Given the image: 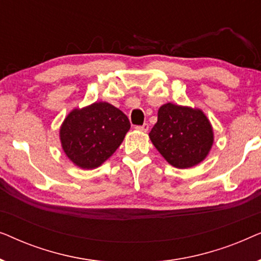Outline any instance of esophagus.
I'll return each instance as SVG.
<instances>
[{
	"label": "esophagus",
	"instance_id": "34e87169",
	"mask_svg": "<svg viewBox=\"0 0 261 261\" xmlns=\"http://www.w3.org/2000/svg\"><path fill=\"white\" fill-rule=\"evenodd\" d=\"M135 128H137L138 130H141V132H147V130H148V128H149V126H148V123H144V124H142V126H137Z\"/></svg>",
	"mask_w": 261,
	"mask_h": 261
}]
</instances>
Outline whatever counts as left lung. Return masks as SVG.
Masks as SVG:
<instances>
[{"label":"left lung","instance_id":"1","mask_svg":"<svg viewBox=\"0 0 261 261\" xmlns=\"http://www.w3.org/2000/svg\"><path fill=\"white\" fill-rule=\"evenodd\" d=\"M149 138L160 154L178 169L201 163L214 142L212 124L203 112L172 103L159 108Z\"/></svg>","mask_w":261,"mask_h":261}]
</instances>
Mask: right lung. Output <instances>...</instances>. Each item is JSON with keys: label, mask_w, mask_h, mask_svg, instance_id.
I'll return each instance as SVG.
<instances>
[{"label": "right lung", "mask_w": 261, "mask_h": 261, "mask_svg": "<svg viewBox=\"0 0 261 261\" xmlns=\"http://www.w3.org/2000/svg\"><path fill=\"white\" fill-rule=\"evenodd\" d=\"M129 128V120L120 109L96 102L67 115L60 128V141L73 164L95 169L119 148Z\"/></svg>", "instance_id": "obj_1"}]
</instances>
